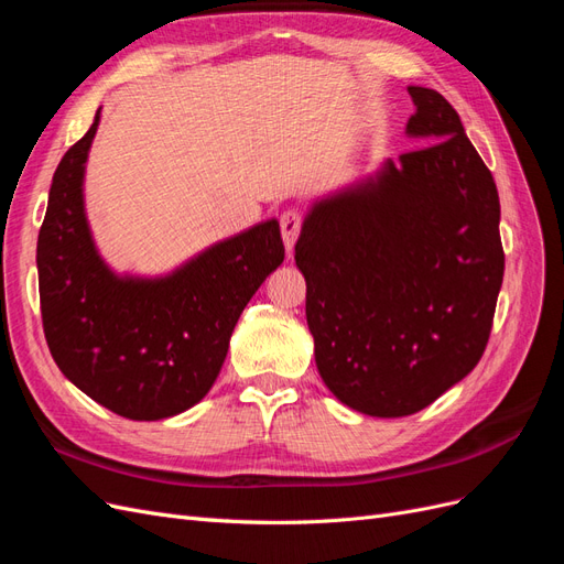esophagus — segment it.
Segmentation results:
<instances>
[{
	"label": "esophagus",
	"mask_w": 564,
	"mask_h": 564,
	"mask_svg": "<svg viewBox=\"0 0 564 564\" xmlns=\"http://www.w3.org/2000/svg\"><path fill=\"white\" fill-rule=\"evenodd\" d=\"M280 230H282V240H284L286 251H292L299 240V232H301V214L294 209L284 212L280 216Z\"/></svg>",
	"instance_id": "1"
}]
</instances>
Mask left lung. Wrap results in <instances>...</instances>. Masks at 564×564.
I'll return each mask as SVG.
<instances>
[{
	"label": "left lung",
	"mask_w": 564,
	"mask_h": 564,
	"mask_svg": "<svg viewBox=\"0 0 564 564\" xmlns=\"http://www.w3.org/2000/svg\"><path fill=\"white\" fill-rule=\"evenodd\" d=\"M416 150L313 202L296 242L322 381L355 412H421L475 369L503 282L497 183L458 112L409 87Z\"/></svg>",
	"instance_id": "obj_1"
}]
</instances>
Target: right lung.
<instances>
[{
  "label": "right lung",
  "instance_id": "add662e5",
  "mask_svg": "<svg viewBox=\"0 0 564 564\" xmlns=\"http://www.w3.org/2000/svg\"><path fill=\"white\" fill-rule=\"evenodd\" d=\"M100 122L65 152L37 240L51 355L82 392L131 421L195 406L214 386L245 305L284 261L275 218L199 251L158 278L119 275L98 253L84 172Z\"/></svg>",
  "mask_w": 564,
  "mask_h": 564
}]
</instances>
